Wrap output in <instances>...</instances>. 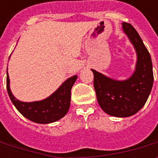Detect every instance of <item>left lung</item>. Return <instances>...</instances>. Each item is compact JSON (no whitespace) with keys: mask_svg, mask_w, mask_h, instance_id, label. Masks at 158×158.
I'll list each match as a JSON object with an SVG mask.
<instances>
[{"mask_svg":"<svg viewBox=\"0 0 158 158\" xmlns=\"http://www.w3.org/2000/svg\"><path fill=\"white\" fill-rule=\"evenodd\" d=\"M122 28L134 46L137 60L131 77L118 81L106 77L92 69L93 86L101 109L114 117H130L140 110L147 102L153 85L152 63L151 55L136 30L127 23Z\"/></svg>","mask_w":158,"mask_h":158,"instance_id":"8db88e82","label":"left lung"}]
</instances>
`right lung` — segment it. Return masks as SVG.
Wrapping results in <instances>:
<instances>
[{
    "instance_id": "add662e5",
    "label": "right lung",
    "mask_w": 158,
    "mask_h": 158,
    "mask_svg": "<svg viewBox=\"0 0 158 158\" xmlns=\"http://www.w3.org/2000/svg\"><path fill=\"white\" fill-rule=\"evenodd\" d=\"M77 76L68 78L55 93L44 99L35 102H22L11 93L10 79L6 70V89L16 109L31 121L38 124H49L60 119L67 114L71 104V91Z\"/></svg>"
}]
</instances>
